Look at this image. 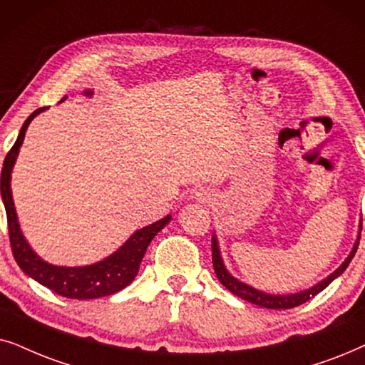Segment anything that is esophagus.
Here are the masks:
<instances>
[{
	"label": "esophagus",
	"instance_id": "1",
	"mask_svg": "<svg viewBox=\"0 0 365 365\" xmlns=\"http://www.w3.org/2000/svg\"><path fill=\"white\" fill-rule=\"evenodd\" d=\"M195 197L198 198V202H210V200H212V198H210V193L205 192V190L197 192V195H195Z\"/></svg>",
	"mask_w": 365,
	"mask_h": 365
}]
</instances>
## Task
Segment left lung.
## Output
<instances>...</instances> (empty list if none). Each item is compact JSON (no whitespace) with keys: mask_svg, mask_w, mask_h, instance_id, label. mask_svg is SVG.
Segmentation results:
<instances>
[{"mask_svg":"<svg viewBox=\"0 0 365 365\" xmlns=\"http://www.w3.org/2000/svg\"><path fill=\"white\" fill-rule=\"evenodd\" d=\"M357 247H359V242L356 244V247H354L351 255L347 257V260L344 262V264L339 267V269L335 270L332 275H329L327 279L320 282V284L315 285V287L305 290V292L294 294V295H269V294L259 292V290L252 289V287H249V285L242 284V282L233 279V277L225 270V265H223V262L220 259V252H218V245H217L215 237L212 239V262H213V270H215L218 280L222 282L223 287L230 290L232 294H235L237 297L244 299L250 304L260 305V307H265V309H294V307H297V305H302V304L307 302V300L312 299L314 295L322 292V290L327 287V285L335 279V277L341 275L342 272L347 269V265L351 264L354 255H356Z\"/></svg>","mask_w":365,"mask_h":365,"instance_id":"left-lung-1","label":"left lung"}]
</instances>
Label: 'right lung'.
<instances>
[{
    "label": "right lung",
    "mask_w": 365,
    "mask_h": 365,
    "mask_svg": "<svg viewBox=\"0 0 365 365\" xmlns=\"http://www.w3.org/2000/svg\"><path fill=\"white\" fill-rule=\"evenodd\" d=\"M88 93V91H86ZM90 95V93H88ZM38 108L36 111L28 116L24 121L16 142L9 150L6 158H4L3 170H1V198L6 208V218H8V233H9V245H11V252L14 260L19 265L24 274L30 275L41 285H45L53 292L68 299H98L105 297V295H111L115 292H120L126 285L133 282L135 277L138 274L140 264L147 252V247L150 242L162 228L170 222V215H167L162 220L152 223V225L142 228V230L135 232L130 240L121 247L118 252L110 255L108 259L98 262L95 265L88 267H56L51 264H46L41 260L35 252L30 249L26 244L24 237L19 230L16 212H14L13 197H11V187H9V180H11V168L16 160V155L21 147L24 133H26L28 125L40 111L45 110Z\"/></svg>",
    "instance_id": "obj_1"
}]
</instances>
